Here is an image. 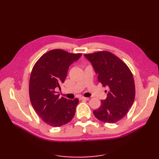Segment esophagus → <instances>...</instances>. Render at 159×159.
I'll return each mask as SVG.
<instances>
[{
    "label": "esophagus",
    "instance_id": "esophagus-1",
    "mask_svg": "<svg viewBox=\"0 0 159 159\" xmlns=\"http://www.w3.org/2000/svg\"><path fill=\"white\" fill-rule=\"evenodd\" d=\"M89 98H85V97H79V100H88Z\"/></svg>",
    "mask_w": 159,
    "mask_h": 159
}]
</instances>
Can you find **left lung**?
Returning a JSON list of instances; mask_svg holds the SVG:
<instances>
[{"instance_id": "obj_1", "label": "left lung", "mask_w": 159, "mask_h": 159, "mask_svg": "<svg viewBox=\"0 0 159 159\" xmlns=\"http://www.w3.org/2000/svg\"><path fill=\"white\" fill-rule=\"evenodd\" d=\"M98 75V82L108 88L107 97L93 111L99 120L113 124L126 116L134 102L135 87L133 74L125 63L108 51L85 54ZM107 92V91H105Z\"/></svg>"}]
</instances>
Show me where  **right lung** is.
Returning a JSON list of instances; mask_svg holds the SVG:
<instances>
[{
    "instance_id": "1",
    "label": "right lung",
    "mask_w": 159,
    "mask_h": 159,
    "mask_svg": "<svg viewBox=\"0 0 159 159\" xmlns=\"http://www.w3.org/2000/svg\"><path fill=\"white\" fill-rule=\"evenodd\" d=\"M61 49H55L43 55L33 67L29 80L30 100L40 118L50 126L59 127L72 120L79 100L59 97L70 66L81 57Z\"/></svg>"
}]
</instances>
